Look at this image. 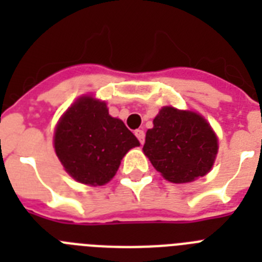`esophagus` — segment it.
Returning a JSON list of instances; mask_svg holds the SVG:
<instances>
[{"instance_id": "esophagus-1", "label": "esophagus", "mask_w": 262, "mask_h": 262, "mask_svg": "<svg viewBox=\"0 0 262 262\" xmlns=\"http://www.w3.org/2000/svg\"><path fill=\"white\" fill-rule=\"evenodd\" d=\"M135 135H136V138L139 139V142H140V144H143V143H144V139H145L144 131H143V129H136Z\"/></svg>"}]
</instances>
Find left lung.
<instances>
[{
    "mask_svg": "<svg viewBox=\"0 0 262 262\" xmlns=\"http://www.w3.org/2000/svg\"><path fill=\"white\" fill-rule=\"evenodd\" d=\"M143 152L165 180L186 184L211 170L217 138L202 115L165 106L145 134Z\"/></svg>",
    "mask_w": 262,
    "mask_h": 262,
    "instance_id": "obj_1",
    "label": "left lung"
}]
</instances>
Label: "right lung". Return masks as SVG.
Instances as JSON below:
<instances>
[{
  "mask_svg": "<svg viewBox=\"0 0 262 262\" xmlns=\"http://www.w3.org/2000/svg\"><path fill=\"white\" fill-rule=\"evenodd\" d=\"M55 152L77 182L101 186L117 173L120 160L140 143L103 101L82 96L60 118L53 136Z\"/></svg>",
  "mask_w": 262,
  "mask_h": 262,
  "instance_id": "right-lung-1",
  "label": "right lung"
}]
</instances>
